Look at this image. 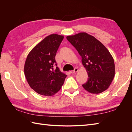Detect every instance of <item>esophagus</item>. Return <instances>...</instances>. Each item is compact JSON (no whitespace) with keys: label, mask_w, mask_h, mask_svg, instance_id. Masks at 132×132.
Here are the masks:
<instances>
[{"label":"esophagus","mask_w":132,"mask_h":132,"mask_svg":"<svg viewBox=\"0 0 132 132\" xmlns=\"http://www.w3.org/2000/svg\"><path fill=\"white\" fill-rule=\"evenodd\" d=\"M78 69L77 68H75L73 70H71L70 72L73 74V73H77V72H78Z\"/></svg>","instance_id":"esophagus-1"}]
</instances>
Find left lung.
<instances>
[{
	"instance_id": "1",
	"label": "left lung",
	"mask_w": 132,
	"mask_h": 132,
	"mask_svg": "<svg viewBox=\"0 0 132 132\" xmlns=\"http://www.w3.org/2000/svg\"><path fill=\"white\" fill-rule=\"evenodd\" d=\"M67 39L80 55L88 74V80L82 87L92 94H100L107 90L115 74L114 60L109 50L96 38L85 32L68 36Z\"/></svg>"
}]
</instances>
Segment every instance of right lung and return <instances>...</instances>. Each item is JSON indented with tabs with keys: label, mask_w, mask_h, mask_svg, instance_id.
Returning <instances> with one entry per match:
<instances>
[{
	"label": "right lung",
	"mask_w": 132,
	"mask_h": 132,
	"mask_svg": "<svg viewBox=\"0 0 132 132\" xmlns=\"http://www.w3.org/2000/svg\"><path fill=\"white\" fill-rule=\"evenodd\" d=\"M64 38L52 34L38 43L28 54L25 76L30 86L37 93L51 96L61 89L67 75L59 70L55 57Z\"/></svg>",
	"instance_id": "1"
}]
</instances>
